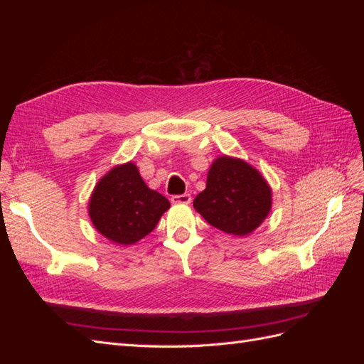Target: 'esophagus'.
Returning a JSON list of instances; mask_svg holds the SVG:
<instances>
[{
    "label": "esophagus",
    "instance_id": "34e87169",
    "mask_svg": "<svg viewBox=\"0 0 364 364\" xmlns=\"http://www.w3.org/2000/svg\"><path fill=\"white\" fill-rule=\"evenodd\" d=\"M171 202L173 203H182V205H186L191 202V196L188 193L185 194H178V196H171Z\"/></svg>",
    "mask_w": 364,
    "mask_h": 364
}]
</instances>
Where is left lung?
Returning <instances> with one entry per match:
<instances>
[{"label": "left lung", "mask_w": 364, "mask_h": 364, "mask_svg": "<svg viewBox=\"0 0 364 364\" xmlns=\"http://www.w3.org/2000/svg\"><path fill=\"white\" fill-rule=\"evenodd\" d=\"M196 211L232 235H247L267 217L272 193L262 176L241 159L222 156L209 168L206 188L196 196Z\"/></svg>", "instance_id": "obj_1"}]
</instances>
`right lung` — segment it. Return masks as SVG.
Returning <instances> with one entry per match:
<instances>
[{"instance_id":"obj_1","label":"right lung","mask_w":364,"mask_h":364,"mask_svg":"<svg viewBox=\"0 0 364 364\" xmlns=\"http://www.w3.org/2000/svg\"><path fill=\"white\" fill-rule=\"evenodd\" d=\"M170 202L150 190L138 168L129 162L112 168L97 183L90 202V217L106 238L134 245L156 228Z\"/></svg>"}]
</instances>
